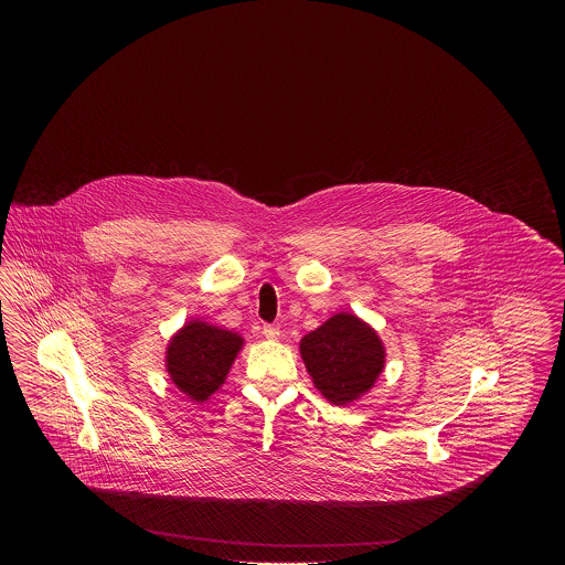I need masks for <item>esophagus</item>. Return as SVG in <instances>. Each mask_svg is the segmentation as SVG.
I'll list each match as a JSON object with an SVG mask.
<instances>
[{"label":"esophagus","mask_w":565,"mask_h":565,"mask_svg":"<svg viewBox=\"0 0 565 565\" xmlns=\"http://www.w3.org/2000/svg\"><path fill=\"white\" fill-rule=\"evenodd\" d=\"M263 334H265L269 341L279 339V326H275V323H265V326H263Z\"/></svg>","instance_id":"1"}]
</instances>
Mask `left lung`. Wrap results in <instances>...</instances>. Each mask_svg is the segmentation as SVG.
I'll list each match as a JSON object with an SVG mask.
<instances>
[{
	"label": "left lung",
	"mask_w": 565,
	"mask_h": 565,
	"mask_svg": "<svg viewBox=\"0 0 565 565\" xmlns=\"http://www.w3.org/2000/svg\"><path fill=\"white\" fill-rule=\"evenodd\" d=\"M300 355L316 387L337 406L369 392L385 364L375 330L351 313H337L302 337Z\"/></svg>",
	"instance_id": "left-lung-1"
}]
</instances>
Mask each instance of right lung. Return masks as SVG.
<instances>
[{
    "label": "right lung",
    "instance_id": "obj_1",
    "mask_svg": "<svg viewBox=\"0 0 565 565\" xmlns=\"http://www.w3.org/2000/svg\"><path fill=\"white\" fill-rule=\"evenodd\" d=\"M243 339L231 330L189 322L167 348V373L194 403L207 401L224 383Z\"/></svg>",
    "mask_w": 565,
    "mask_h": 565
}]
</instances>
